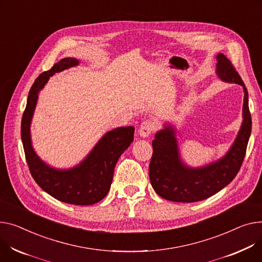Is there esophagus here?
Instances as JSON below:
<instances>
[{"mask_svg": "<svg viewBox=\"0 0 262 262\" xmlns=\"http://www.w3.org/2000/svg\"><path fill=\"white\" fill-rule=\"evenodd\" d=\"M156 129V123L150 120H146L143 121L142 123L140 124V127H139V135L143 138L148 137L154 130Z\"/></svg>", "mask_w": 262, "mask_h": 262, "instance_id": "obj_1", "label": "esophagus"}]
</instances>
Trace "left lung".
Wrapping results in <instances>:
<instances>
[{
  "label": "left lung",
  "mask_w": 262,
  "mask_h": 262,
  "mask_svg": "<svg viewBox=\"0 0 262 262\" xmlns=\"http://www.w3.org/2000/svg\"><path fill=\"white\" fill-rule=\"evenodd\" d=\"M216 66L219 79L243 87L242 125L229 151L218 161L201 167H189L183 163L175 128L165 125L164 129L157 133L151 143L149 179L156 193L166 200L188 203L215 195L233 181L245 159L252 130L248 90L232 62L223 54H218Z\"/></svg>",
  "instance_id": "left-lung-1"
}]
</instances>
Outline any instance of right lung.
Here are the masks:
<instances>
[{"mask_svg": "<svg viewBox=\"0 0 262 262\" xmlns=\"http://www.w3.org/2000/svg\"><path fill=\"white\" fill-rule=\"evenodd\" d=\"M78 64L75 58H64L36 79L22 117L21 138L31 176L43 190L65 203L91 205L107 195L116 163L133 142L135 127H118L106 133L80 164L69 169H57L43 162L34 151L30 138V123L40 91L51 76Z\"/></svg>", "mask_w": 262, "mask_h": 262, "instance_id": "add662e5", "label": "right lung"}]
</instances>
